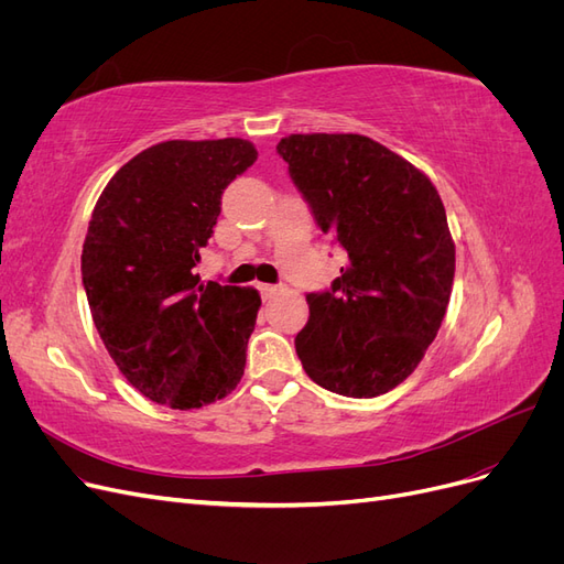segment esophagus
Here are the masks:
<instances>
[{"label":"esophagus","mask_w":564,"mask_h":564,"mask_svg":"<svg viewBox=\"0 0 564 564\" xmlns=\"http://www.w3.org/2000/svg\"><path fill=\"white\" fill-rule=\"evenodd\" d=\"M278 284H259V292H261V296L263 299H270L272 294H278Z\"/></svg>","instance_id":"esophagus-1"}]
</instances>
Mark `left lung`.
I'll use <instances>...</instances> for the list:
<instances>
[{
	"label": "left lung",
	"instance_id": "left-lung-1",
	"mask_svg": "<svg viewBox=\"0 0 564 564\" xmlns=\"http://www.w3.org/2000/svg\"><path fill=\"white\" fill-rule=\"evenodd\" d=\"M278 152L319 230L348 253L329 292L305 296L299 360L338 395H383L419 367L447 313L445 204L414 164L360 133H292Z\"/></svg>",
	"mask_w": 564,
	"mask_h": 564
}]
</instances>
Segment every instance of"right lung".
Segmentation results:
<instances>
[{"mask_svg":"<svg viewBox=\"0 0 564 564\" xmlns=\"http://www.w3.org/2000/svg\"><path fill=\"white\" fill-rule=\"evenodd\" d=\"M259 158L242 139L164 141L100 193L82 249L96 329L124 379L172 409H199L240 383L261 296L195 275L220 195Z\"/></svg>","mask_w":564,"mask_h":564,"instance_id":"obj_1","label":"right lung"}]
</instances>
